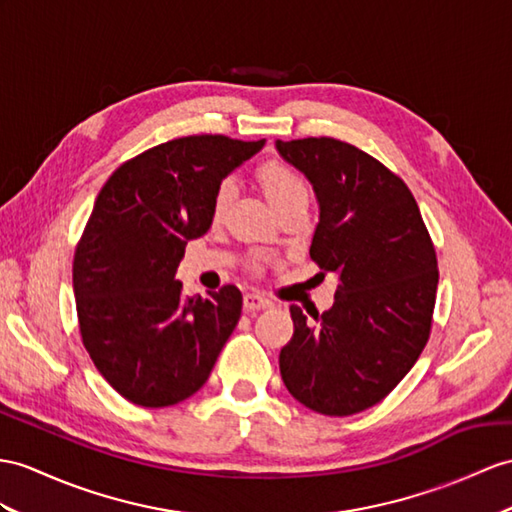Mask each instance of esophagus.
I'll list each match as a JSON object with an SVG mask.
<instances>
[{
  "mask_svg": "<svg viewBox=\"0 0 512 512\" xmlns=\"http://www.w3.org/2000/svg\"><path fill=\"white\" fill-rule=\"evenodd\" d=\"M243 306H245L247 310H260V308H269L271 302H269L267 297L260 295V293H245Z\"/></svg>",
  "mask_w": 512,
  "mask_h": 512,
  "instance_id": "34e87169",
  "label": "esophagus"
}]
</instances>
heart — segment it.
Segmentation results:
<instances>
[{
  "mask_svg": "<svg viewBox=\"0 0 512 512\" xmlns=\"http://www.w3.org/2000/svg\"><path fill=\"white\" fill-rule=\"evenodd\" d=\"M258 180L269 197V202L282 210L284 206H291L295 202H304L308 199V186L299 171L282 160H267L258 167ZM234 182L230 178L221 180L215 197H213V217L219 219L226 208L230 206L234 197Z\"/></svg>",
  "mask_w": 512,
  "mask_h": 512,
  "instance_id": "1",
  "label": "heart"
}]
</instances>
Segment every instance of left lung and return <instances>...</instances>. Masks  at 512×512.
Masks as SVG:
<instances>
[{"instance_id":"8db88e82","label":"left lung","mask_w":512,"mask_h":512,"mask_svg":"<svg viewBox=\"0 0 512 512\" xmlns=\"http://www.w3.org/2000/svg\"><path fill=\"white\" fill-rule=\"evenodd\" d=\"M276 147L313 184L319 223L310 258L339 280L326 313L308 319L291 306L295 330L280 373L306 408L347 417L382 402L426 347L436 252L413 193L380 160L330 136Z\"/></svg>"}]
</instances>
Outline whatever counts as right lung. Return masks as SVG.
Wrapping results in <instances>:
<instances>
[{"mask_svg":"<svg viewBox=\"0 0 512 512\" xmlns=\"http://www.w3.org/2000/svg\"><path fill=\"white\" fill-rule=\"evenodd\" d=\"M263 141L195 134L156 145L112 173L73 256L82 343L128 402L173 406L206 384L241 317L234 284L184 297L176 271L213 223V197Z\"/></svg>","mask_w":512,"mask_h":512,"instance_id":"add662e5","label":"right lung"}]
</instances>
